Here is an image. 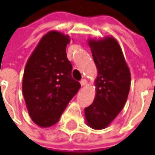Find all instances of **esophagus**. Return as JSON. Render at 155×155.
Wrapping results in <instances>:
<instances>
[{
    "mask_svg": "<svg viewBox=\"0 0 155 155\" xmlns=\"http://www.w3.org/2000/svg\"><path fill=\"white\" fill-rule=\"evenodd\" d=\"M80 84H81L82 86H85L86 84H87V81H86L85 79H82L81 81H80Z\"/></svg>",
    "mask_w": 155,
    "mask_h": 155,
    "instance_id": "34e87169",
    "label": "esophagus"
}]
</instances>
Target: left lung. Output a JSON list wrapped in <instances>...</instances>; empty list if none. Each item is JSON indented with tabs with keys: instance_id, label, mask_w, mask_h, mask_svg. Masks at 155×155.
I'll return each instance as SVG.
<instances>
[{
	"instance_id": "left-lung-1",
	"label": "left lung",
	"mask_w": 155,
	"mask_h": 155,
	"mask_svg": "<svg viewBox=\"0 0 155 155\" xmlns=\"http://www.w3.org/2000/svg\"><path fill=\"white\" fill-rule=\"evenodd\" d=\"M92 58L97 69L96 96L84 108L88 126L104 129L121 112L131 84V75L120 44L113 37L90 40Z\"/></svg>"
}]
</instances>
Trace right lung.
<instances>
[{
	"label": "right lung",
	"mask_w": 155,
	"mask_h": 155,
	"mask_svg": "<svg viewBox=\"0 0 155 155\" xmlns=\"http://www.w3.org/2000/svg\"><path fill=\"white\" fill-rule=\"evenodd\" d=\"M70 37L58 31L43 36L25 66L22 92L29 116L41 127L58 123L68 103L80 89L71 77L67 58Z\"/></svg>",
	"instance_id": "obj_1"
}]
</instances>
